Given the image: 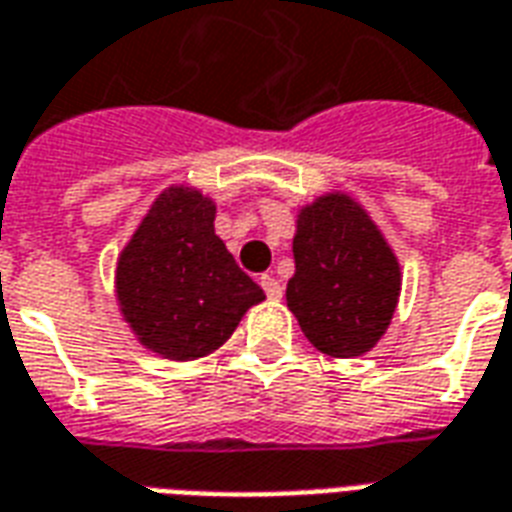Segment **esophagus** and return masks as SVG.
<instances>
[{
    "instance_id": "obj_1",
    "label": "esophagus",
    "mask_w": 512,
    "mask_h": 512,
    "mask_svg": "<svg viewBox=\"0 0 512 512\" xmlns=\"http://www.w3.org/2000/svg\"><path fill=\"white\" fill-rule=\"evenodd\" d=\"M260 287L266 290V295L271 298V301H276V298H282V285H279V279H274V276H260Z\"/></svg>"
}]
</instances>
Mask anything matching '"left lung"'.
Masks as SVG:
<instances>
[{"label":"left lung","mask_w":512,"mask_h":512,"mask_svg":"<svg viewBox=\"0 0 512 512\" xmlns=\"http://www.w3.org/2000/svg\"><path fill=\"white\" fill-rule=\"evenodd\" d=\"M295 274L287 306L309 342L331 358H355L380 342L401 293L399 257L380 227L344 192L298 211Z\"/></svg>","instance_id":"left-lung-1"}]
</instances>
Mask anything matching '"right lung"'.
I'll return each instance as SVG.
<instances>
[{
    "mask_svg": "<svg viewBox=\"0 0 512 512\" xmlns=\"http://www.w3.org/2000/svg\"><path fill=\"white\" fill-rule=\"evenodd\" d=\"M217 203L173 184L151 203L116 260V301L146 350L170 361L206 358L266 293L214 233Z\"/></svg>",
    "mask_w": 512,
    "mask_h": 512,
    "instance_id": "1",
    "label": "right lung"
}]
</instances>
